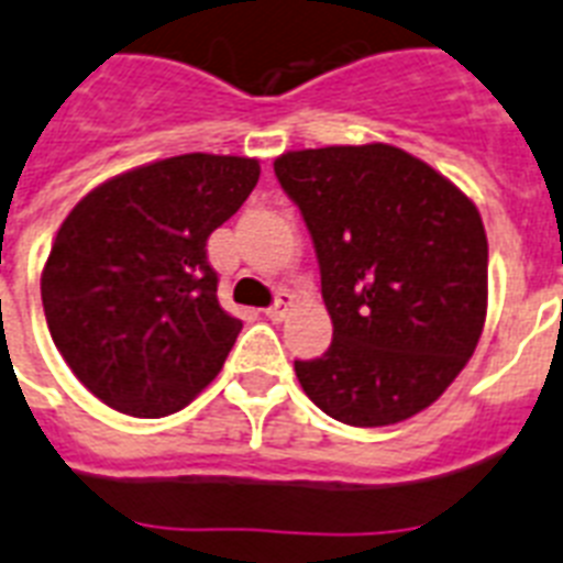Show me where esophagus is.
Here are the masks:
<instances>
[{
	"label": "esophagus",
	"instance_id": "1",
	"mask_svg": "<svg viewBox=\"0 0 563 563\" xmlns=\"http://www.w3.org/2000/svg\"><path fill=\"white\" fill-rule=\"evenodd\" d=\"M291 303H295V295H291L289 289L277 291V297H274V303L266 309V318H268V321H283V318L289 314Z\"/></svg>",
	"mask_w": 563,
	"mask_h": 563
}]
</instances>
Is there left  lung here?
Returning a JSON list of instances; mask_svg holds the SVG:
<instances>
[{
  "label": "left lung",
  "instance_id": "1",
  "mask_svg": "<svg viewBox=\"0 0 563 563\" xmlns=\"http://www.w3.org/2000/svg\"><path fill=\"white\" fill-rule=\"evenodd\" d=\"M321 268L332 344L295 361L306 396L355 428L410 419L460 376L486 321L488 242L465 194L390 144L274 162Z\"/></svg>",
  "mask_w": 563,
  "mask_h": 563
}]
</instances>
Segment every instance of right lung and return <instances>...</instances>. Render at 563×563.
Returning <instances> with one entry per match:
<instances>
[{
  "instance_id": "right-lung-1",
  "label": "right lung",
  "mask_w": 563,
  "mask_h": 563,
  "mask_svg": "<svg viewBox=\"0 0 563 563\" xmlns=\"http://www.w3.org/2000/svg\"><path fill=\"white\" fill-rule=\"evenodd\" d=\"M257 178L254 158L176 155L95 187L59 225L40 286L45 321L103 405L158 419L217 378L242 323L217 300L208 236Z\"/></svg>"
}]
</instances>
